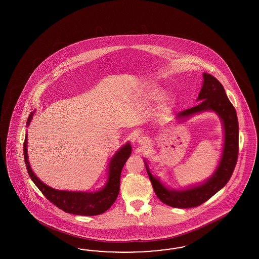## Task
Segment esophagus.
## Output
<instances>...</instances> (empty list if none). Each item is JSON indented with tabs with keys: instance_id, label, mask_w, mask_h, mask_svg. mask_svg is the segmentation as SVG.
<instances>
[{
	"instance_id": "esophagus-1",
	"label": "esophagus",
	"mask_w": 259,
	"mask_h": 259,
	"mask_svg": "<svg viewBox=\"0 0 259 259\" xmlns=\"http://www.w3.org/2000/svg\"><path fill=\"white\" fill-rule=\"evenodd\" d=\"M138 142L141 144V145H145V144H147V142H148V140L146 139V138H144V137H141V138H139V140H138Z\"/></svg>"
}]
</instances>
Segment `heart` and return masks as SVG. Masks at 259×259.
<instances>
[{
	"label": "heart",
	"instance_id": "1",
	"mask_svg": "<svg viewBox=\"0 0 259 259\" xmlns=\"http://www.w3.org/2000/svg\"><path fill=\"white\" fill-rule=\"evenodd\" d=\"M145 97L147 101L150 102H157L163 99L165 95V90L162 87H157V85H150L145 90ZM175 103V97L172 95H168L164 98L163 101V106L166 109L171 108Z\"/></svg>",
	"mask_w": 259,
	"mask_h": 259
}]
</instances>
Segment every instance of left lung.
Returning a JSON list of instances; mask_svg holds the SVG:
<instances>
[{
    "instance_id": "1",
    "label": "left lung",
    "mask_w": 259,
    "mask_h": 259,
    "mask_svg": "<svg viewBox=\"0 0 259 259\" xmlns=\"http://www.w3.org/2000/svg\"><path fill=\"white\" fill-rule=\"evenodd\" d=\"M195 107L184 110L176 117L178 121H184L204 112H213L220 118L224 141L219 164L212 176L203 182L186 188H169L154 176L145 158L143 159L150 181L157 197L166 205L174 208H193L204 203L223 188L235 170L238 155V120L236 111L229 101L224 87L212 75L203 73L202 87Z\"/></svg>"
}]
</instances>
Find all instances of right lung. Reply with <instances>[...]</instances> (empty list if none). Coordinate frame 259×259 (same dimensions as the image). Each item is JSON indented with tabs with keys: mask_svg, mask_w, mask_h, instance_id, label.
<instances>
[{
	"mask_svg": "<svg viewBox=\"0 0 259 259\" xmlns=\"http://www.w3.org/2000/svg\"><path fill=\"white\" fill-rule=\"evenodd\" d=\"M34 110L30 113L26 127H28L31 122L33 116L35 114ZM132 152V147L129 142L125 143L122 147L115 153L111 157L108 164L107 180L102 188L95 191H64L57 190L44 183L38 179L34 174L28 160L27 153V133L25 135L24 143V157L26 169L29 177L39 191L44 194L49 201L55 204L57 207L68 213L78 214V215H98L102 212H106L113 203L116 201L119 192V181L120 174L126 160L130 157Z\"/></svg>",
	"mask_w": 259,
	"mask_h": 259,
	"instance_id": "1",
	"label": "right lung"
}]
</instances>
